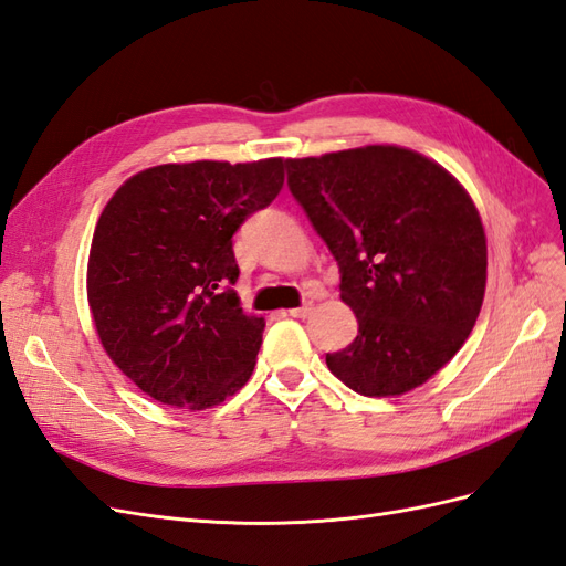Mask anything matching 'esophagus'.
I'll list each match as a JSON object with an SVG mask.
<instances>
[{"label":"esophagus","instance_id":"esophagus-1","mask_svg":"<svg viewBox=\"0 0 566 566\" xmlns=\"http://www.w3.org/2000/svg\"><path fill=\"white\" fill-rule=\"evenodd\" d=\"M312 310H314L312 304H304V306H297V310H290L287 314L293 316V318H310V316H312Z\"/></svg>","mask_w":566,"mask_h":566}]
</instances>
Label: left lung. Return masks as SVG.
Here are the masks:
<instances>
[{
	"label": "left lung",
	"mask_w": 566,
	"mask_h": 566,
	"mask_svg": "<svg viewBox=\"0 0 566 566\" xmlns=\"http://www.w3.org/2000/svg\"><path fill=\"white\" fill-rule=\"evenodd\" d=\"M290 193L339 266L358 335L325 354L364 397H399L447 366L486 290L482 219L447 169L416 150L364 146L287 160Z\"/></svg>",
	"instance_id": "obj_1"
}]
</instances>
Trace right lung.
I'll list each match as a JSON object with an SVG mask.
<instances>
[{"instance_id":"right-lung-1","label":"right lung","mask_w":566,"mask_h":566,"mask_svg":"<svg viewBox=\"0 0 566 566\" xmlns=\"http://www.w3.org/2000/svg\"><path fill=\"white\" fill-rule=\"evenodd\" d=\"M281 158L158 165L98 217L87 297L111 361L160 403L202 410L252 375L264 318L235 295L233 233L283 188Z\"/></svg>"}]
</instances>
